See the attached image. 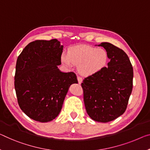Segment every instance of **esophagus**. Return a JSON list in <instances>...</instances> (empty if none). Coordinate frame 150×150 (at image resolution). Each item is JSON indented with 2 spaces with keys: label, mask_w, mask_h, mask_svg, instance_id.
Listing matches in <instances>:
<instances>
[{
  "label": "esophagus",
  "mask_w": 150,
  "mask_h": 150,
  "mask_svg": "<svg viewBox=\"0 0 150 150\" xmlns=\"http://www.w3.org/2000/svg\"><path fill=\"white\" fill-rule=\"evenodd\" d=\"M77 79H78V83L79 84H81V83L82 82V78L80 77V76H77Z\"/></svg>",
  "instance_id": "34e87169"
}]
</instances>
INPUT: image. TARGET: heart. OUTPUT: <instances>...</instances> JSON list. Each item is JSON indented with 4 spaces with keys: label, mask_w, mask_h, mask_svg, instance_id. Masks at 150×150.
Wrapping results in <instances>:
<instances>
[{
    "label": "heart",
    "mask_w": 150,
    "mask_h": 150,
    "mask_svg": "<svg viewBox=\"0 0 150 150\" xmlns=\"http://www.w3.org/2000/svg\"><path fill=\"white\" fill-rule=\"evenodd\" d=\"M107 52L103 48H96L86 45L70 47L68 54L63 53L61 60L68 68L78 66V72L84 76H88L100 72L108 63Z\"/></svg>",
    "instance_id": "1"
}]
</instances>
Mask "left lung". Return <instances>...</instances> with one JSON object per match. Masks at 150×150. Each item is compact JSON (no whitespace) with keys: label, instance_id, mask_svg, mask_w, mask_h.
<instances>
[{"label":"left lung","instance_id":"left-lung-1","mask_svg":"<svg viewBox=\"0 0 150 150\" xmlns=\"http://www.w3.org/2000/svg\"><path fill=\"white\" fill-rule=\"evenodd\" d=\"M98 46L107 52L108 66L82 83L86 112L94 121L107 123L124 113L132 92L133 70L126 53L108 42Z\"/></svg>","mask_w":150,"mask_h":150}]
</instances>
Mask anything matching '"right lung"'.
<instances>
[{
	"mask_svg": "<svg viewBox=\"0 0 150 150\" xmlns=\"http://www.w3.org/2000/svg\"><path fill=\"white\" fill-rule=\"evenodd\" d=\"M64 46L56 39L29 43L16 64L15 88L19 105L29 118L41 123L59 114L68 89L78 83L74 72H61Z\"/></svg>",
	"mask_w": 150,
	"mask_h": 150,
	"instance_id": "right-lung-1",
	"label": "right lung"
}]
</instances>
